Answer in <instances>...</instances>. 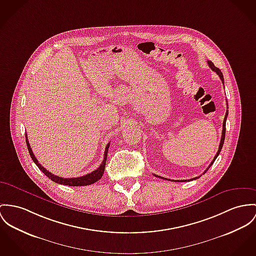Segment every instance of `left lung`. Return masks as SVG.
<instances>
[{
    "mask_svg": "<svg viewBox=\"0 0 256 256\" xmlns=\"http://www.w3.org/2000/svg\"><path fill=\"white\" fill-rule=\"evenodd\" d=\"M208 66L212 68V70H214L216 73L217 75L219 76V78L220 80H222V82L224 84V78H223V74H222V72L220 71V69L219 68H217L214 66V64L210 61V60H208ZM227 109H228V107H227ZM227 116H228V110L226 111V114H225V118H224V120H223V128H222V136H221V140H220V144H219V148H218V151H217L216 155V157L214 158L212 160V162H210V164L208 166V168L204 170V174H206V172H208V170L212 166V164L214 162V160H216V158L218 157V155H219V153H220V151H221V149H222V147H223V143H224V139H225V130H226V118H227ZM155 176L158 177V178H162V179H168V178H164V177L158 176H156V174H154ZM200 176L195 177V178H192V179H188V180H174V181H176V182H185V181H191V180H195V179H198V178H200ZM168 180H170V179H168ZM170 181H172V180H170Z\"/></svg>",
    "mask_w": 256,
    "mask_h": 256,
    "instance_id": "1",
    "label": "left lung"
}]
</instances>
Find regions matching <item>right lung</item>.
Returning a JSON list of instances; mask_svg holds the SVG:
<instances>
[{
	"instance_id": "1",
	"label": "right lung",
	"mask_w": 256,
	"mask_h": 256,
	"mask_svg": "<svg viewBox=\"0 0 256 256\" xmlns=\"http://www.w3.org/2000/svg\"><path fill=\"white\" fill-rule=\"evenodd\" d=\"M26 138V144H27V148H28V151H29V154L32 158L33 162L37 164V166L39 168L40 170L46 176L48 177L50 179H52L54 182L56 183H58V184H63V185H68V186H86V185H90V184H94V182L98 181L99 179L102 177L103 174H104V168H105V164H106V160H107V154H108V149H109V146H110V143L107 144L106 148H105V152H104V158H103V162L102 164L99 166L98 168L94 170L92 172L88 174H86L84 176L75 177V178H63V177H59L58 176H54L52 174V172H50L48 170H46L39 162L38 160L35 157V155L33 154V151L30 147V144H29V141H28V138L27 136H25Z\"/></svg>"
}]
</instances>
